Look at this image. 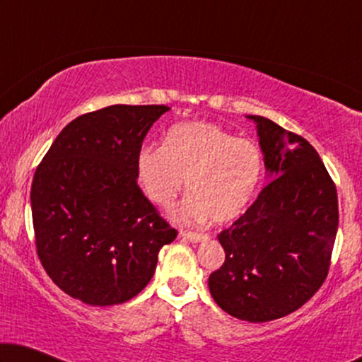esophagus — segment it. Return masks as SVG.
Listing matches in <instances>:
<instances>
[{"mask_svg": "<svg viewBox=\"0 0 362 362\" xmlns=\"http://www.w3.org/2000/svg\"><path fill=\"white\" fill-rule=\"evenodd\" d=\"M180 235L182 239H187L189 242H201V240L209 239V235L207 234H197V232H191V230H181Z\"/></svg>", "mask_w": 362, "mask_h": 362, "instance_id": "34e87169", "label": "esophagus"}]
</instances>
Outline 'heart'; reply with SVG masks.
<instances>
[{"instance_id": "heart-1", "label": "heart", "mask_w": 362, "mask_h": 362, "mask_svg": "<svg viewBox=\"0 0 362 362\" xmlns=\"http://www.w3.org/2000/svg\"><path fill=\"white\" fill-rule=\"evenodd\" d=\"M262 171L264 156L254 141L211 122L173 125L165 145H146L136 156L138 181L158 206H173L187 181L191 192L175 211V219L185 224L239 217L259 187Z\"/></svg>"}]
</instances>
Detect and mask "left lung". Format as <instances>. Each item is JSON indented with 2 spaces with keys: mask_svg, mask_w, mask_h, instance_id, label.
Masks as SVG:
<instances>
[{
  "mask_svg": "<svg viewBox=\"0 0 362 362\" xmlns=\"http://www.w3.org/2000/svg\"><path fill=\"white\" fill-rule=\"evenodd\" d=\"M255 122L270 182L217 235L226 260L209 275L212 298L234 318L264 323L303 306L328 275L338 232V194L305 138L269 118Z\"/></svg>",
  "mask_w": 362,
  "mask_h": 362,
  "instance_id": "left-lung-1",
  "label": "left lung"
}]
</instances>
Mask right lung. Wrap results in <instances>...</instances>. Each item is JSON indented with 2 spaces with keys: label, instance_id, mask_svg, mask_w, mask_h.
<instances>
[{
  "label": "right lung",
  "instance_id": "1",
  "mask_svg": "<svg viewBox=\"0 0 362 362\" xmlns=\"http://www.w3.org/2000/svg\"><path fill=\"white\" fill-rule=\"evenodd\" d=\"M166 105H110L72 120L34 173L39 260L62 291L92 306L132 300L176 229L136 185V156Z\"/></svg>",
  "mask_w": 362,
  "mask_h": 362
}]
</instances>
